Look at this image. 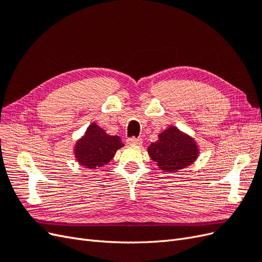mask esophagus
Instances as JSON below:
<instances>
[{
  "label": "esophagus",
  "mask_w": 262,
  "mask_h": 262,
  "mask_svg": "<svg viewBox=\"0 0 262 262\" xmlns=\"http://www.w3.org/2000/svg\"><path fill=\"white\" fill-rule=\"evenodd\" d=\"M126 143L129 145H141L142 144V139H136V138H130L126 140Z\"/></svg>",
  "instance_id": "1"
}]
</instances>
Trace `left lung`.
Segmentation results:
<instances>
[{
	"label": "left lung",
	"mask_w": 262,
	"mask_h": 262,
	"mask_svg": "<svg viewBox=\"0 0 262 262\" xmlns=\"http://www.w3.org/2000/svg\"><path fill=\"white\" fill-rule=\"evenodd\" d=\"M149 157L165 172H176L192 165L200 154L195 140L175 125L158 134V140L147 147Z\"/></svg>",
	"instance_id": "left-lung-1"
}]
</instances>
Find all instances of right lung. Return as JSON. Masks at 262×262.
Returning <instances> with one entry per match:
<instances>
[{"label": "right lung", "mask_w": 262, "mask_h": 262, "mask_svg": "<svg viewBox=\"0 0 262 262\" xmlns=\"http://www.w3.org/2000/svg\"><path fill=\"white\" fill-rule=\"evenodd\" d=\"M120 137L110 136L96 122L91 123L73 147L76 162L89 169H99L115 157L118 149L123 147Z\"/></svg>", "instance_id": "1"}]
</instances>
